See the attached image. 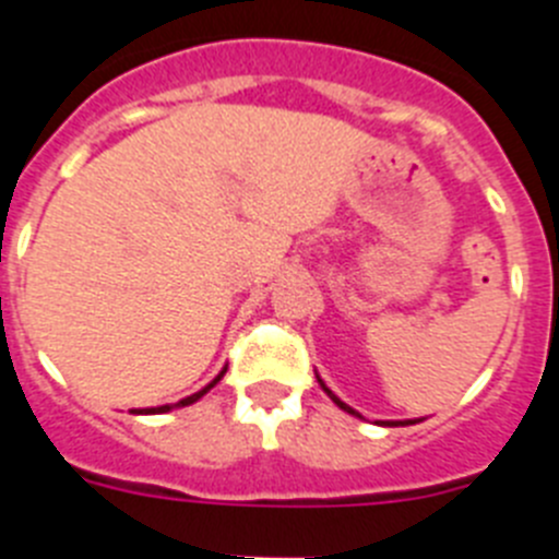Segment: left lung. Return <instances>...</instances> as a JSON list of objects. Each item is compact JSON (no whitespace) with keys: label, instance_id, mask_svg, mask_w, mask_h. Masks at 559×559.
<instances>
[{"label":"left lung","instance_id":"left-lung-1","mask_svg":"<svg viewBox=\"0 0 559 559\" xmlns=\"http://www.w3.org/2000/svg\"><path fill=\"white\" fill-rule=\"evenodd\" d=\"M316 380H319V386H322V389H324V392H328V397H330V400H333V403H335V406H338V408H341V412H347V414H353V417H360V414H358V412H355V408H353V406H347V403H344V400H341V397H335V394H333V392H330V389H328V383H324V380H322V378H319V374H316ZM412 423H419V419H389V426H412Z\"/></svg>","mask_w":559,"mask_h":559}]
</instances>
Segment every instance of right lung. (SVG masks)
Wrapping results in <instances>:
<instances>
[{"label":"right lung","mask_w":559,"mask_h":559,"mask_svg":"<svg viewBox=\"0 0 559 559\" xmlns=\"http://www.w3.org/2000/svg\"><path fill=\"white\" fill-rule=\"evenodd\" d=\"M224 374H226V367L221 369V372L215 374V380H210V383H206V386L201 389V392L190 394V397L179 400V403H170V406H159V408H133V414H165V412H173V408H185V406H192V403H195V400H201V397H204V394L210 392V389L215 386V383H218L221 378H224Z\"/></svg>","instance_id":"right-lung-1"}]
</instances>
